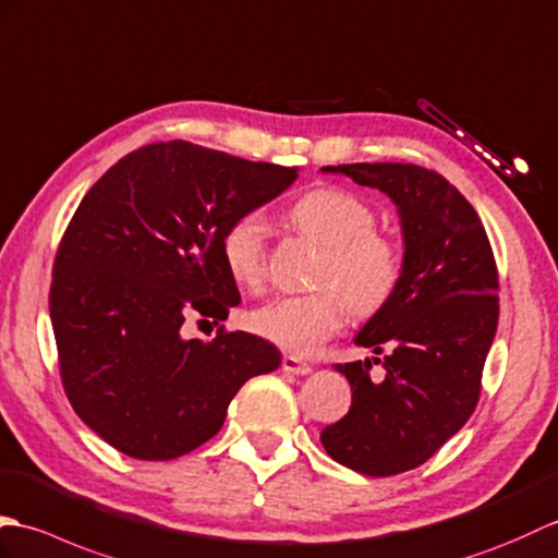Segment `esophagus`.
<instances>
[{"label": "esophagus", "instance_id": "1", "mask_svg": "<svg viewBox=\"0 0 558 558\" xmlns=\"http://www.w3.org/2000/svg\"><path fill=\"white\" fill-rule=\"evenodd\" d=\"M281 369H283V373H291V375H311L313 365L301 361L299 355H283L281 357Z\"/></svg>", "mask_w": 558, "mask_h": 558}]
</instances>
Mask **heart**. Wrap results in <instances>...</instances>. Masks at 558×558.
Returning <instances> with one entry per match:
<instances>
[{
    "mask_svg": "<svg viewBox=\"0 0 558 558\" xmlns=\"http://www.w3.org/2000/svg\"><path fill=\"white\" fill-rule=\"evenodd\" d=\"M291 225L322 247L315 267V293L279 295L247 315L257 337L289 353H313L337 333L345 307L355 317H373L391 301L403 275V253L375 229L377 215L361 195L337 185L305 193L289 213ZM265 217L251 209L221 233L219 253L241 289H259L267 257Z\"/></svg>",
    "mask_w": 558,
    "mask_h": 558,
    "instance_id": "1",
    "label": "heart"
}]
</instances>
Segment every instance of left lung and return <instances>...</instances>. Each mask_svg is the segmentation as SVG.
<instances>
[{"label":"left lung","mask_w":558,"mask_h":558,"mask_svg":"<svg viewBox=\"0 0 558 558\" xmlns=\"http://www.w3.org/2000/svg\"><path fill=\"white\" fill-rule=\"evenodd\" d=\"M343 174L387 193L403 229V275L391 301L355 343L381 357L337 365L351 384V411L322 429L333 461L369 477L423 465L473 415L482 367L499 322V275L477 213L456 185L415 165H339Z\"/></svg>","instance_id":"obj_1"}]
</instances>
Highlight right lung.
<instances>
[{
  "label": "right lung",
  "mask_w": 558,
  "mask_h": 558,
  "mask_svg": "<svg viewBox=\"0 0 558 558\" xmlns=\"http://www.w3.org/2000/svg\"><path fill=\"white\" fill-rule=\"evenodd\" d=\"M295 177L169 141L119 159L85 193L54 257L49 317L73 411L117 451L171 461L197 449L243 384L281 365L255 333L183 339L181 325L241 303L221 233Z\"/></svg>",
  "instance_id": "right-lung-1"
}]
</instances>
